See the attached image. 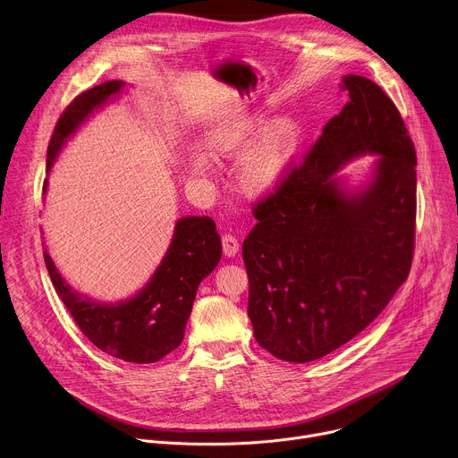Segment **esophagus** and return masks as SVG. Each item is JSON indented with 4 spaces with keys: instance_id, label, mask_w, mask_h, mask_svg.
<instances>
[{
    "instance_id": "34e87169",
    "label": "esophagus",
    "mask_w": 458,
    "mask_h": 458,
    "mask_svg": "<svg viewBox=\"0 0 458 458\" xmlns=\"http://www.w3.org/2000/svg\"><path fill=\"white\" fill-rule=\"evenodd\" d=\"M221 246H223V253H225L226 257H233V255L239 251V241H237V237L232 235V233H225V235L221 237Z\"/></svg>"
}]
</instances>
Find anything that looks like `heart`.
<instances>
[{"instance_id":"heart-1","label":"heart","mask_w":458,"mask_h":458,"mask_svg":"<svg viewBox=\"0 0 458 458\" xmlns=\"http://www.w3.org/2000/svg\"><path fill=\"white\" fill-rule=\"evenodd\" d=\"M262 118L228 127L216 134L212 141V152L216 157H239L262 132ZM298 136V125L291 118H280L264 131L262 138L251 148L237 171V187L246 198L259 199L276 191L289 167ZM196 173L205 176L207 165L196 164Z\"/></svg>"}]
</instances>
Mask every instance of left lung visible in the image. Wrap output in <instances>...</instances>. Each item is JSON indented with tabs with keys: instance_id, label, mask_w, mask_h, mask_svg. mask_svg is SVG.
<instances>
[{
	"instance_id": "left-lung-1",
	"label": "left lung",
	"mask_w": 458,
	"mask_h": 458,
	"mask_svg": "<svg viewBox=\"0 0 458 458\" xmlns=\"http://www.w3.org/2000/svg\"><path fill=\"white\" fill-rule=\"evenodd\" d=\"M349 102L275 192L253 203L242 242L248 317L257 344L308 363L369 327L408 278L415 248L417 157L390 97L347 75ZM365 151L381 154L373 185L344 197L332 180Z\"/></svg>"
}]
</instances>
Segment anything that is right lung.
Here are the masks:
<instances>
[{"label": "right lung", "instance_id": "right-lung-1", "mask_svg": "<svg viewBox=\"0 0 458 458\" xmlns=\"http://www.w3.org/2000/svg\"><path fill=\"white\" fill-rule=\"evenodd\" d=\"M122 88L123 82L109 81L81 93L68 104L48 143L47 171L68 134ZM43 189H47V182ZM219 259L221 239L214 219L208 216L183 217L178 221L171 248L150 282L131 300L106 306L75 293L45 251L52 284L81 333L102 352L131 363L160 361L182 344L198 285Z\"/></svg>", "mask_w": 458, "mask_h": 458}]
</instances>
